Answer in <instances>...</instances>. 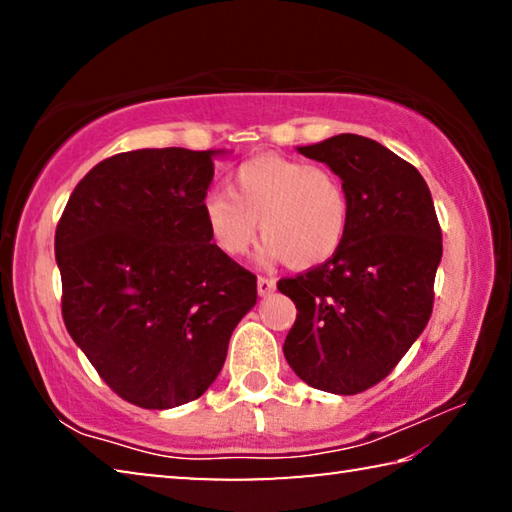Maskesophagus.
<instances>
[{"instance_id": "1", "label": "esophagus", "mask_w": 512, "mask_h": 512, "mask_svg": "<svg viewBox=\"0 0 512 512\" xmlns=\"http://www.w3.org/2000/svg\"><path fill=\"white\" fill-rule=\"evenodd\" d=\"M275 289V280L273 277H266V275H259L257 277V291L259 296H268Z\"/></svg>"}]
</instances>
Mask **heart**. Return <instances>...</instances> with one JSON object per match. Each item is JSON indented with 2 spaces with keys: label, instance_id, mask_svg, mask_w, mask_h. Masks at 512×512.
<instances>
[{
  "label": "heart",
  "instance_id": "heart-1",
  "mask_svg": "<svg viewBox=\"0 0 512 512\" xmlns=\"http://www.w3.org/2000/svg\"><path fill=\"white\" fill-rule=\"evenodd\" d=\"M201 207L221 253L246 255L259 221L264 259H284L291 268L332 259L350 223V198L339 173L280 155H257L239 164L230 176V192L207 189Z\"/></svg>",
  "mask_w": 512,
  "mask_h": 512
}]
</instances>
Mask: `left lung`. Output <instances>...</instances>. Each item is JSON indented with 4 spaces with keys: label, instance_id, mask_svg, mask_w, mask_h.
Listing matches in <instances>:
<instances>
[{
    "label": "left lung",
    "instance_id": "left-lung-1",
    "mask_svg": "<svg viewBox=\"0 0 512 512\" xmlns=\"http://www.w3.org/2000/svg\"><path fill=\"white\" fill-rule=\"evenodd\" d=\"M298 151L339 173L350 223L332 259L277 282L298 309L282 350L305 384L357 395L427 327L443 232L420 171L379 142L343 133Z\"/></svg>",
    "mask_w": 512,
    "mask_h": 512
}]
</instances>
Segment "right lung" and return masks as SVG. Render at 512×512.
<instances>
[{"label": "right lung", "instance_id": "right-lung-1", "mask_svg": "<svg viewBox=\"0 0 512 512\" xmlns=\"http://www.w3.org/2000/svg\"><path fill=\"white\" fill-rule=\"evenodd\" d=\"M212 178V151L117 153L85 173L56 225L67 332L142 409L198 400L257 302V277L210 244Z\"/></svg>", "mask_w": 512, "mask_h": 512}]
</instances>
